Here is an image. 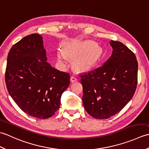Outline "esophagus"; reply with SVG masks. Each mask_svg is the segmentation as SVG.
<instances>
[{
	"label": "esophagus",
	"mask_w": 149,
	"mask_h": 149,
	"mask_svg": "<svg viewBox=\"0 0 149 149\" xmlns=\"http://www.w3.org/2000/svg\"><path fill=\"white\" fill-rule=\"evenodd\" d=\"M70 81H71V82H72V83H74V82H76V81H77V78L75 77V76H73V75H72V76L70 77Z\"/></svg>",
	"instance_id": "34e87169"
}]
</instances>
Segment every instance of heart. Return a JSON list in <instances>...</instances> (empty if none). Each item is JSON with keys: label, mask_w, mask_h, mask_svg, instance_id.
I'll list each match as a JSON object with an SVG mask.
<instances>
[{"label": "heart", "mask_w": 149, "mask_h": 149, "mask_svg": "<svg viewBox=\"0 0 149 149\" xmlns=\"http://www.w3.org/2000/svg\"><path fill=\"white\" fill-rule=\"evenodd\" d=\"M101 50L91 41H72L63 46L61 51L57 53V59L62 65L67 63V58H75L74 67L81 71L91 68L100 59Z\"/></svg>", "instance_id": "1"}]
</instances>
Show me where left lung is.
Wrapping results in <instances>:
<instances>
[{
	"label": "left lung",
	"instance_id": "left-lung-1",
	"mask_svg": "<svg viewBox=\"0 0 149 149\" xmlns=\"http://www.w3.org/2000/svg\"><path fill=\"white\" fill-rule=\"evenodd\" d=\"M113 52L102 66L80 75L85 110L97 119L120 111L133 97L138 83L134 54L118 41L111 40Z\"/></svg>",
	"mask_w": 149,
	"mask_h": 149
}]
</instances>
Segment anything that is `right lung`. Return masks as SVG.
Segmentation results:
<instances>
[{"label": "right lung", "mask_w": 149, "mask_h": 149, "mask_svg": "<svg viewBox=\"0 0 149 149\" xmlns=\"http://www.w3.org/2000/svg\"><path fill=\"white\" fill-rule=\"evenodd\" d=\"M43 38L28 35L13 45L8 55L5 81L18 106L31 116L46 119L59 108L63 93L70 84L68 73L47 62Z\"/></svg>", "instance_id": "1"}]
</instances>
